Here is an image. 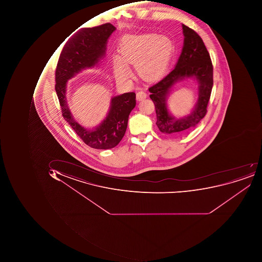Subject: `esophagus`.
I'll list each match as a JSON object with an SVG mask.
<instances>
[{"mask_svg": "<svg viewBox=\"0 0 262 262\" xmlns=\"http://www.w3.org/2000/svg\"><path fill=\"white\" fill-rule=\"evenodd\" d=\"M146 96H147V94H146V93L144 92V91H139V92H138L137 94H136V99L138 100V101H142V100L145 99V98H146Z\"/></svg>", "mask_w": 262, "mask_h": 262, "instance_id": "34e87169", "label": "esophagus"}]
</instances>
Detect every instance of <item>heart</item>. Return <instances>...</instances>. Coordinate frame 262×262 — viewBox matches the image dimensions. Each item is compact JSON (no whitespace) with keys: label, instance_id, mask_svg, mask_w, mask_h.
<instances>
[{"label":"heart","instance_id":"b5f03b06","mask_svg":"<svg viewBox=\"0 0 262 262\" xmlns=\"http://www.w3.org/2000/svg\"><path fill=\"white\" fill-rule=\"evenodd\" d=\"M172 50V42L168 37L149 34L123 38L119 43V57L113 59L115 76L120 79L130 77L127 65L135 63L138 72L145 79L159 77L168 67Z\"/></svg>","mask_w":262,"mask_h":262}]
</instances>
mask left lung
<instances>
[{"instance_id": "8db88e82", "label": "left lung", "mask_w": 262, "mask_h": 262, "mask_svg": "<svg viewBox=\"0 0 262 262\" xmlns=\"http://www.w3.org/2000/svg\"><path fill=\"white\" fill-rule=\"evenodd\" d=\"M183 27L184 41L176 67L164 78L151 85L149 98L155 104L157 123L162 133L180 137L189 133L204 118L213 85V68L209 52L202 38L191 28ZM193 77L198 82L199 98L195 108L187 117L176 119L166 107V97L179 80Z\"/></svg>"}]
</instances>
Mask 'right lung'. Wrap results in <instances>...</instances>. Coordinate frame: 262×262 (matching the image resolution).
Returning a JSON list of instances; mask_svg holds the SVG:
<instances>
[{
  "mask_svg": "<svg viewBox=\"0 0 262 262\" xmlns=\"http://www.w3.org/2000/svg\"><path fill=\"white\" fill-rule=\"evenodd\" d=\"M116 30L113 24H104L91 28H82L64 45L56 69L55 90L62 116L78 136L94 149H112L118 145L127 130L130 112L135 107V93L113 97L107 117L97 127L85 128L74 119L68 105V80L86 69L94 68L105 55L107 41Z\"/></svg>",
  "mask_w": 262,
  "mask_h": 262,
  "instance_id": "obj_1",
  "label": "right lung"
}]
</instances>
